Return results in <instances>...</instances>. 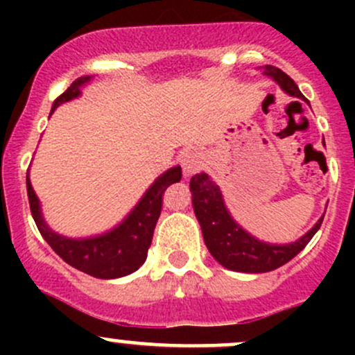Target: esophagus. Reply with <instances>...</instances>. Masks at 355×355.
Instances as JSON below:
<instances>
[{
  "label": "esophagus",
  "mask_w": 355,
  "mask_h": 355,
  "mask_svg": "<svg viewBox=\"0 0 355 355\" xmlns=\"http://www.w3.org/2000/svg\"><path fill=\"white\" fill-rule=\"evenodd\" d=\"M202 164H204L202 156H200V153L194 151V149H192V151L189 149V151H185L184 155L180 156V166L185 177L198 173L200 168H202Z\"/></svg>",
  "instance_id": "obj_1"
}]
</instances>
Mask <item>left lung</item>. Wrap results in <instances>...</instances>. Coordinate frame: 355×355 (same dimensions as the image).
<instances>
[{"label": "left lung", "instance_id": "8db88e82", "mask_svg": "<svg viewBox=\"0 0 355 355\" xmlns=\"http://www.w3.org/2000/svg\"><path fill=\"white\" fill-rule=\"evenodd\" d=\"M264 73L273 77L285 92L295 98H304L295 82L285 71L273 65L264 67ZM192 204L198 216L206 247L221 266L244 273H266L284 266L309 244L320 230L323 218L293 244L271 245L259 242L242 230L225 207L218 185L211 182L206 173H198L191 178Z\"/></svg>", "mask_w": 355, "mask_h": 355}]
</instances>
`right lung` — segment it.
Instances as JSON below:
<instances>
[{"instance_id": "right-lung-1", "label": "right lung", "mask_w": 355, "mask_h": 355, "mask_svg": "<svg viewBox=\"0 0 355 355\" xmlns=\"http://www.w3.org/2000/svg\"><path fill=\"white\" fill-rule=\"evenodd\" d=\"M85 82H89V77L77 78L62 96L55 99L51 113L62 103L77 98L80 94V85H84ZM180 166L168 170L151 185V189L146 192L141 202L135 206V209L128 214V218L120 227L111 230L110 234L101 235V237L82 239V241L62 237V235L49 230L41 216L39 200L32 191L28 175L27 196L32 218H34L44 241L51 245V249L75 270L84 271L94 278L110 280V278H120L134 273L144 263L146 257H148V249L153 242L157 218L161 214V207H163L164 191L175 182H180Z\"/></svg>"}]
</instances>
